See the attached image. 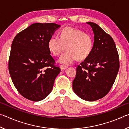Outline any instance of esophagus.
I'll return each mask as SVG.
<instances>
[{"label": "esophagus", "instance_id": "1", "mask_svg": "<svg viewBox=\"0 0 129 129\" xmlns=\"http://www.w3.org/2000/svg\"><path fill=\"white\" fill-rule=\"evenodd\" d=\"M60 67L61 70H64L65 69H67L68 68L67 66H66V65H61Z\"/></svg>", "mask_w": 129, "mask_h": 129}]
</instances>
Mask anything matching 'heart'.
Returning <instances> with one entry per match:
<instances>
[{
  "label": "heart",
  "mask_w": 129,
  "mask_h": 129,
  "mask_svg": "<svg viewBox=\"0 0 129 129\" xmlns=\"http://www.w3.org/2000/svg\"><path fill=\"white\" fill-rule=\"evenodd\" d=\"M48 47L53 55L57 56L66 49L58 58V62L71 64L77 59L83 60L90 55L93 47V40L90 35L76 28L67 27L60 30L59 38L52 36L49 39Z\"/></svg>",
  "instance_id": "obj_1"
}]
</instances>
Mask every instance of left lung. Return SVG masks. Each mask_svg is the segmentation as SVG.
<instances>
[{"label":"left lung","mask_w":129,"mask_h":129,"mask_svg":"<svg viewBox=\"0 0 129 129\" xmlns=\"http://www.w3.org/2000/svg\"><path fill=\"white\" fill-rule=\"evenodd\" d=\"M92 28V51L76 68L72 86L75 93L87 101L105 96L112 88L118 72V54L113 38L97 24L86 22Z\"/></svg>","instance_id":"obj_1"}]
</instances>
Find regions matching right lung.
Segmentation results:
<instances>
[{"label": "right lung", "mask_w": 129, "mask_h": 129, "mask_svg": "<svg viewBox=\"0 0 129 129\" xmlns=\"http://www.w3.org/2000/svg\"><path fill=\"white\" fill-rule=\"evenodd\" d=\"M60 27L54 23L32 24L12 41L8 62L10 76L19 93L30 101L47 97L60 72L48 47L49 39Z\"/></svg>", "instance_id": "add662e5"}]
</instances>
